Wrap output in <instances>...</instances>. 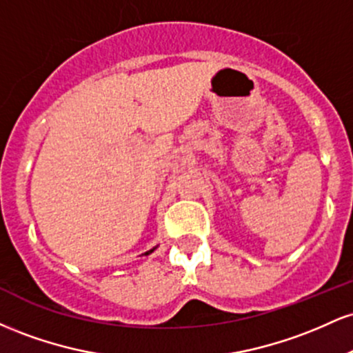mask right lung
Instances as JSON below:
<instances>
[{"label": "right lung", "instance_id": "obj_1", "mask_svg": "<svg viewBox=\"0 0 353 353\" xmlns=\"http://www.w3.org/2000/svg\"><path fill=\"white\" fill-rule=\"evenodd\" d=\"M154 249H156V247H154ZM154 249H151V250H148V252H144V255H149L151 252H154Z\"/></svg>", "mask_w": 353, "mask_h": 353}]
</instances>
